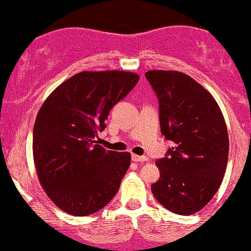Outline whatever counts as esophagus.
Masks as SVG:
<instances>
[{
    "instance_id": "34e87169",
    "label": "esophagus",
    "mask_w": 251,
    "mask_h": 251,
    "mask_svg": "<svg viewBox=\"0 0 251 251\" xmlns=\"http://www.w3.org/2000/svg\"><path fill=\"white\" fill-rule=\"evenodd\" d=\"M131 160L134 161V162H146L148 161V157L146 156H139V155H131Z\"/></svg>"
}]
</instances>
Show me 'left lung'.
Segmentation results:
<instances>
[{"label": "left lung", "instance_id": "8db88e82", "mask_svg": "<svg viewBox=\"0 0 251 251\" xmlns=\"http://www.w3.org/2000/svg\"><path fill=\"white\" fill-rule=\"evenodd\" d=\"M146 79L160 106L161 133L173 143L156 161L160 179L151 185L158 202L177 215L205 207L222 183L228 161V131L213 96L187 74L149 71Z\"/></svg>", "mask_w": 251, "mask_h": 251}]
</instances>
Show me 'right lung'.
<instances>
[{
  "mask_svg": "<svg viewBox=\"0 0 251 251\" xmlns=\"http://www.w3.org/2000/svg\"><path fill=\"white\" fill-rule=\"evenodd\" d=\"M138 80L131 72H80L42 103L34 125V163L45 193L64 212L91 215L117 194L130 153L103 149L98 133Z\"/></svg>",
  "mask_w": 251,
  "mask_h": 251,
  "instance_id": "1",
  "label": "right lung"
}]
</instances>
